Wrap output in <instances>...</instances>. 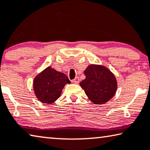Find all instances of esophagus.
Instances as JSON below:
<instances>
[{
    "label": "esophagus",
    "instance_id": "34e87169",
    "mask_svg": "<svg viewBox=\"0 0 150 150\" xmlns=\"http://www.w3.org/2000/svg\"><path fill=\"white\" fill-rule=\"evenodd\" d=\"M79 81H80V79H79V77H76L75 79L72 80V82L75 84H78L79 82Z\"/></svg>",
    "mask_w": 150,
    "mask_h": 150
}]
</instances>
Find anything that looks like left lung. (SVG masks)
<instances>
[{
    "label": "left lung",
    "mask_w": 150,
    "mask_h": 150,
    "mask_svg": "<svg viewBox=\"0 0 150 150\" xmlns=\"http://www.w3.org/2000/svg\"><path fill=\"white\" fill-rule=\"evenodd\" d=\"M86 79L80 82L88 99L96 104L107 103L114 96L117 81L110 70L103 66L90 65L84 71Z\"/></svg>",
    "instance_id": "1"
}]
</instances>
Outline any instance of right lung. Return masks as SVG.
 <instances>
[{
	"mask_svg": "<svg viewBox=\"0 0 150 150\" xmlns=\"http://www.w3.org/2000/svg\"><path fill=\"white\" fill-rule=\"evenodd\" d=\"M70 82L65 74L48 67L34 79V93L42 103H53L60 97L64 86Z\"/></svg>",
	"mask_w": 150,
	"mask_h": 150,
	"instance_id": "right-lung-1",
	"label": "right lung"
}]
</instances>
